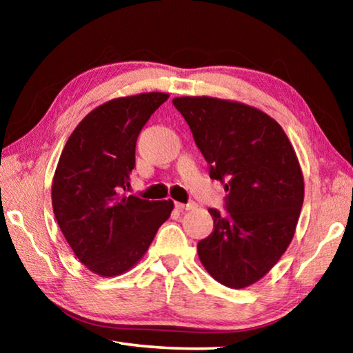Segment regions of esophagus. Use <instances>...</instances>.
I'll list each match as a JSON object with an SVG mask.
<instances>
[{"instance_id": "34e87169", "label": "esophagus", "mask_w": 353, "mask_h": 353, "mask_svg": "<svg viewBox=\"0 0 353 353\" xmlns=\"http://www.w3.org/2000/svg\"><path fill=\"white\" fill-rule=\"evenodd\" d=\"M176 208H177V210H181V212H183V210H194L196 204H194V202H188V204H182V202H176Z\"/></svg>"}]
</instances>
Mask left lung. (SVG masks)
Segmentation results:
<instances>
[{
	"label": "left lung",
	"mask_w": 353,
	"mask_h": 353,
	"mask_svg": "<svg viewBox=\"0 0 353 353\" xmlns=\"http://www.w3.org/2000/svg\"><path fill=\"white\" fill-rule=\"evenodd\" d=\"M224 182L225 208H208L213 232L198 243L207 272L229 288L259 282L288 249L303 204V174L282 126L256 107L212 97L172 99Z\"/></svg>",
	"instance_id": "1"
}]
</instances>
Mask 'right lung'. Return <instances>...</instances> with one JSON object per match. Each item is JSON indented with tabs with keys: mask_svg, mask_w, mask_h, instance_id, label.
I'll list each match as a JSON object with an SVG mask.
<instances>
[{
	"mask_svg": "<svg viewBox=\"0 0 353 353\" xmlns=\"http://www.w3.org/2000/svg\"><path fill=\"white\" fill-rule=\"evenodd\" d=\"M168 98L151 92L107 101L65 143L52 177V210L74 255L97 276L132 270L174 208L171 199L123 193L130 185L140 130Z\"/></svg>",
	"mask_w": 353,
	"mask_h": 353,
	"instance_id": "1",
	"label": "right lung"
}]
</instances>
